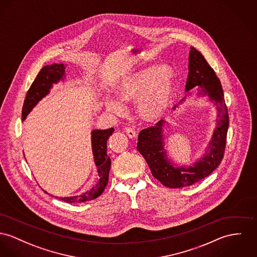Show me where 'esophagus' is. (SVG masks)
Segmentation results:
<instances>
[{"instance_id":"1","label":"esophagus","mask_w":257,"mask_h":257,"mask_svg":"<svg viewBox=\"0 0 257 257\" xmlns=\"http://www.w3.org/2000/svg\"><path fill=\"white\" fill-rule=\"evenodd\" d=\"M125 132H126V134L128 135L129 138L135 139L137 137L136 131H135L134 129H132L131 127H126V128H125Z\"/></svg>"}]
</instances>
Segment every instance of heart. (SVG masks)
<instances>
[{
	"instance_id": "heart-1",
	"label": "heart",
	"mask_w": 257,
	"mask_h": 257,
	"mask_svg": "<svg viewBox=\"0 0 257 257\" xmlns=\"http://www.w3.org/2000/svg\"><path fill=\"white\" fill-rule=\"evenodd\" d=\"M175 89L174 74L165 65L154 64L125 76L116 87V94L122 102H138L140 116L148 122H154L167 111ZM120 101L106 99L107 110L121 113L123 105Z\"/></svg>"
}]
</instances>
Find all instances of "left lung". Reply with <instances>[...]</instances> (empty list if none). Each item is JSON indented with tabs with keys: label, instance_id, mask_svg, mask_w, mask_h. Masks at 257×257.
<instances>
[{
	"label": "left lung",
	"instance_id": "8db88e82",
	"mask_svg": "<svg viewBox=\"0 0 257 257\" xmlns=\"http://www.w3.org/2000/svg\"><path fill=\"white\" fill-rule=\"evenodd\" d=\"M198 86L201 89L199 94L207 95L217 106L216 127L210 140L205 155L193 166L175 167L166 157L164 150L163 124L160 120L156 126L143 129L138 137L139 153L145 158L153 176L165 187L184 188L198 183V181L209 176L221 163L229 127V114L225 103L223 89L220 80L212 67L204 57L191 47L189 57V75L186 83V91ZM184 99L182 100H184Z\"/></svg>",
	"mask_w": 257,
	"mask_h": 257
}]
</instances>
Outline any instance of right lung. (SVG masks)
<instances>
[{"instance_id": "add662e5", "label": "right lung", "mask_w": 257, "mask_h": 257, "mask_svg": "<svg viewBox=\"0 0 257 257\" xmlns=\"http://www.w3.org/2000/svg\"><path fill=\"white\" fill-rule=\"evenodd\" d=\"M64 73H65V66L62 63L46 65L40 70L37 77L35 78L31 87L27 91L24 103H23V107H22V120L26 118V116L32 110V108L39 102L41 99L49 94L50 89L53 87L54 83H58L59 80H62L63 77H65ZM113 132H114L113 128H109L106 130H94L92 132V150H93L95 163H96V166L98 167V173H99V180L96 183V185L90 191H87L80 196L67 197V198L56 197V198L68 203H73V202H84V201L92 200L98 198L102 194L108 182V174H109L110 164H111L110 158L107 156L106 144H107V140L112 135Z\"/></svg>"}]
</instances>
